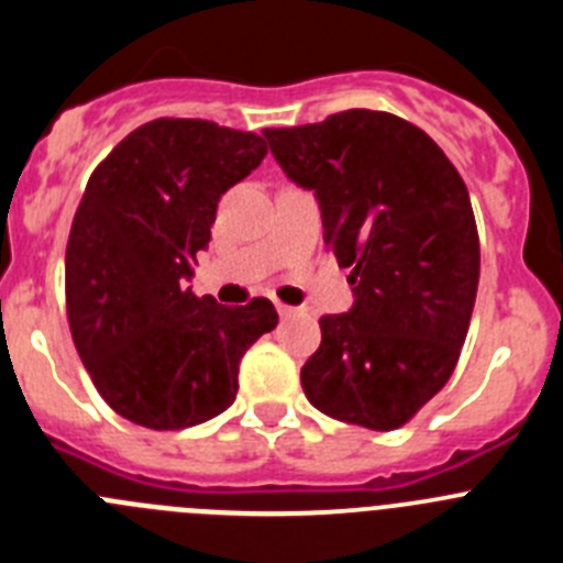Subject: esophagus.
Here are the masks:
<instances>
[{
	"mask_svg": "<svg viewBox=\"0 0 563 563\" xmlns=\"http://www.w3.org/2000/svg\"><path fill=\"white\" fill-rule=\"evenodd\" d=\"M278 316L285 318H296V316H301V310H298V307H290V305H278Z\"/></svg>",
	"mask_w": 563,
	"mask_h": 563,
	"instance_id": "obj_1",
	"label": "esophagus"
}]
</instances>
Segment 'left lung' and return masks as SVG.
I'll use <instances>...</instances> for the list:
<instances>
[{
    "instance_id": "obj_1",
    "label": "left lung",
    "mask_w": 563,
    "mask_h": 563,
    "mask_svg": "<svg viewBox=\"0 0 563 563\" xmlns=\"http://www.w3.org/2000/svg\"><path fill=\"white\" fill-rule=\"evenodd\" d=\"M265 137L316 194L327 245L352 267L355 305L321 318L301 369L307 400L363 429H400L454 375L474 312L479 236L465 183L429 134L389 112L350 109Z\"/></svg>"
}]
</instances>
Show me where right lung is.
<instances>
[{
	"instance_id": "add662e5",
	"label": "right lung",
	"mask_w": 563,
	"mask_h": 563,
	"mask_svg": "<svg viewBox=\"0 0 563 563\" xmlns=\"http://www.w3.org/2000/svg\"><path fill=\"white\" fill-rule=\"evenodd\" d=\"M253 132L157 118L92 172L67 242L73 341L103 400L134 426H200L236 400L239 361L278 324L253 298L222 307L188 287L222 194L265 161Z\"/></svg>"
}]
</instances>
